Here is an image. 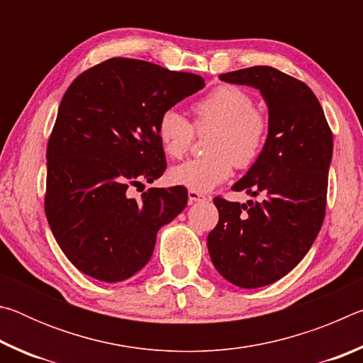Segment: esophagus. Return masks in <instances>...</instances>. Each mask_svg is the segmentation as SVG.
I'll return each instance as SVG.
<instances>
[{
  "label": "esophagus",
  "instance_id": "1",
  "mask_svg": "<svg viewBox=\"0 0 363 363\" xmlns=\"http://www.w3.org/2000/svg\"><path fill=\"white\" fill-rule=\"evenodd\" d=\"M187 195H189V203H190V205L199 203V201H203V200H206V195L200 194V192H196V190H189Z\"/></svg>",
  "mask_w": 363,
  "mask_h": 363
}]
</instances>
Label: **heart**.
I'll use <instances>...</instances> for the list:
<instances>
[{
  "label": "heart",
  "instance_id": "obj_1",
  "mask_svg": "<svg viewBox=\"0 0 363 363\" xmlns=\"http://www.w3.org/2000/svg\"><path fill=\"white\" fill-rule=\"evenodd\" d=\"M253 97L233 84H220L192 106L195 130H213L205 157L187 160L169 169V181L196 192H208L229 179L233 164L248 168L261 155L269 133V118L253 107ZM157 136L164 153L181 158L190 149L194 128L186 116L168 108L157 121Z\"/></svg>",
  "mask_w": 363,
  "mask_h": 363
}]
</instances>
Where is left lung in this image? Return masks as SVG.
<instances>
[{"label": "left lung", "mask_w": 363, "mask_h": 363, "mask_svg": "<svg viewBox=\"0 0 363 363\" xmlns=\"http://www.w3.org/2000/svg\"><path fill=\"white\" fill-rule=\"evenodd\" d=\"M219 78L259 91L269 108V133L261 155L232 186L261 195L262 201L240 205L216 196L219 220L206 245L227 281L259 288L285 277L317 238L327 206L333 134L309 86L274 67H250Z\"/></svg>", "instance_id": "8db88e82"}]
</instances>
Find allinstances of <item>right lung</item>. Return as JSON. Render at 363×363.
I'll return each instance as SVG.
<instances>
[{
	"label": "right lung",
	"mask_w": 363,
	"mask_h": 363,
	"mask_svg": "<svg viewBox=\"0 0 363 363\" xmlns=\"http://www.w3.org/2000/svg\"><path fill=\"white\" fill-rule=\"evenodd\" d=\"M205 86L195 73L113 57L83 72L65 91L48 143L45 211L60 250L83 274L115 284L152 257L157 232L187 205L182 186H130L167 169L157 121Z\"/></svg>",
	"instance_id": "add662e5"
}]
</instances>
